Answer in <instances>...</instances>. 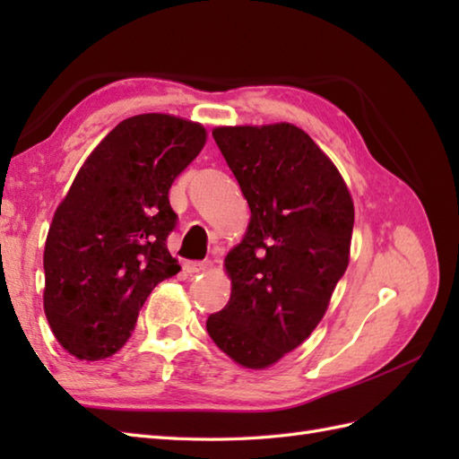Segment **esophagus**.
Returning a JSON list of instances; mask_svg holds the SVG:
<instances>
[{"label": "esophagus", "mask_w": 459, "mask_h": 459, "mask_svg": "<svg viewBox=\"0 0 459 459\" xmlns=\"http://www.w3.org/2000/svg\"><path fill=\"white\" fill-rule=\"evenodd\" d=\"M185 272L191 276H197V274H204V272H209L212 268V262L204 260V262H185L183 264Z\"/></svg>", "instance_id": "1"}]
</instances>
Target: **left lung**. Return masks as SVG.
Instances as JSON below:
<instances>
[{
  "mask_svg": "<svg viewBox=\"0 0 459 459\" xmlns=\"http://www.w3.org/2000/svg\"><path fill=\"white\" fill-rule=\"evenodd\" d=\"M222 158L250 207L224 258L230 299L207 331L245 368H268L324 319L351 255L355 207L325 152L294 124L217 126Z\"/></svg>",
  "mask_w": 459,
  "mask_h": 459,
  "instance_id": "left-lung-1",
  "label": "left lung"
}]
</instances>
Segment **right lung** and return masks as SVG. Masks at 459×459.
<instances>
[{
  "mask_svg": "<svg viewBox=\"0 0 459 459\" xmlns=\"http://www.w3.org/2000/svg\"><path fill=\"white\" fill-rule=\"evenodd\" d=\"M204 142L199 122L138 114L84 160L43 255L45 316L73 357L99 360L120 351L145 298L181 270L165 245L178 221L169 187Z\"/></svg>",
  "mask_w": 459,
  "mask_h": 459,
  "instance_id": "add662e5",
  "label": "right lung"
}]
</instances>
